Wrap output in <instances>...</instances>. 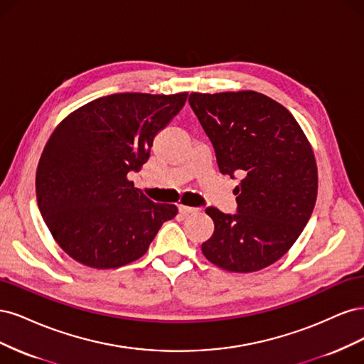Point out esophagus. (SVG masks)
Returning a JSON list of instances; mask_svg holds the SVG:
<instances>
[{
  "instance_id": "1",
  "label": "esophagus",
  "mask_w": 364,
  "mask_h": 364,
  "mask_svg": "<svg viewBox=\"0 0 364 364\" xmlns=\"http://www.w3.org/2000/svg\"><path fill=\"white\" fill-rule=\"evenodd\" d=\"M178 210H180L181 215H192V213L198 212L196 207H187V205H183V204L178 205Z\"/></svg>"
}]
</instances>
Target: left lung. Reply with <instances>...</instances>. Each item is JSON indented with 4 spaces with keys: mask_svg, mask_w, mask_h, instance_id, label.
I'll return each mask as SVG.
<instances>
[{
    "mask_svg": "<svg viewBox=\"0 0 364 364\" xmlns=\"http://www.w3.org/2000/svg\"><path fill=\"white\" fill-rule=\"evenodd\" d=\"M189 104L215 148L219 171L243 177L234 189L236 213L205 208L215 231L203 254L230 272L260 271L291 248L313 213V149L291 113L263 93L193 92Z\"/></svg>",
    "mask_w": 364,
    "mask_h": 364,
    "instance_id": "obj_1",
    "label": "left lung"
}]
</instances>
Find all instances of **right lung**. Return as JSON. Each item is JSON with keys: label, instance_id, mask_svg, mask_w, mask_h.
I'll return each mask as SVG.
<instances>
[{"label": "right lung", "instance_id": "obj_1", "mask_svg": "<svg viewBox=\"0 0 364 364\" xmlns=\"http://www.w3.org/2000/svg\"><path fill=\"white\" fill-rule=\"evenodd\" d=\"M187 93H113L58 124L36 172L41 215L58 246L81 264L114 269L142 257L177 205L152 203L127 175L149 159L156 134Z\"/></svg>", "mask_w": 364, "mask_h": 364}]
</instances>
